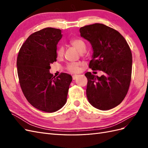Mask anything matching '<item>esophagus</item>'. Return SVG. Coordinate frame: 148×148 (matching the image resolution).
I'll use <instances>...</instances> for the list:
<instances>
[{
  "instance_id": "obj_1",
  "label": "esophagus",
  "mask_w": 148,
  "mask_h": 148,
  "mask_svg": "<svg viewBox=\"0 0 148 148\" xmlns=\"http://www.w3.org/2000/svg\"><path fill=\"white\" fill-rule=\"evenodd\" d=\"M78 75H73L72 76V78H73V80H75V79H77V78H78Z\"/></svg>"
}]
</instances>
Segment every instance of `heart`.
<instances>
[{
    "label": "heart",
    "mask_w": 148,
    "mask_h": 148,
    "mask_svg": "<svg viewBox=\"0 0 148 148\" xmlns=\"http://www.w3.org/2000/svg\"><path fill=\"white\" fill-rule=\"evenodd\" d=\"M70 44L72 45L75 49L80 52L83 53L86 51V44L81 39H73L70 41ZM64 48L62 46H60L57 49V57L60 58L64 56ZM81 66V64L77 62L75 63H70L66 66V69L69 71H71L72 73L78 72L79 70V66Z\"/></svg>",
    "instance_id": "1"
}]
</instances>
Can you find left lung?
I'll return each mask as SVG.
<instances>
[{
	"label": "left lung",
	"instance_id": "obj_1",
	"mask_svg": "<svg viewBox=\"0 0 148 148\" xmlns=\"http://www.w3.org/2000/svg\"><path fill=\"white\" fill-rule=\"evenodd\" d=\"M79 33L92 48L89 67L104 73L100 77L85 73L88 100L97 109H112L122 102L128 91L132 70L130 48L119 32L101 23L84 26Z\"/></svg>",
	"mask_w": 148,
	"mask_h": 148
}]
</instances>
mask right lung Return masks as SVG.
<instances>
[{"instance_id": "1", "label": "right lung", "mask_w": 148, "mask_h": 148, "mask_svg": "<svg viewBox=\"0 0 148 148\" xmlns=\"http://www.w3.org/2000/svg\"><path fill=\"white\" fill-rule=\"evenodd\" d=\"M62 37L59 29L46 28L36 31L21 46L17 57V72L25 97L36 109L54 112L66 102L71 76L57 77L49 71L57 60V45Z\"/></svg>"}]
</instances>
